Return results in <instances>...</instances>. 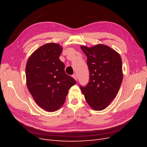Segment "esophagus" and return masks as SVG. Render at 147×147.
I'll return each mask as SVG.
<instances>
[{"mask_svg":"<svg viewBox=\"0 0 147 147\" xmlns=\"http://www.w3.org/2000/svg\"><path fill=\"white\" fill-rule=\"evenodd\" d=\"M72 77H73V78L75 80H77V78H78V77H77V74H74V75H72Z\"/></svg>","mask_w":147,"mask_h":147,"instance_id":"esophagus-1","label":"esophagus"}]
</instances>
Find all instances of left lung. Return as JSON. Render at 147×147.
<instances>
[{"instance_id": "left-lung-1", "label": "left lung", "mask_w": 147, "mask_h": 147, "mask_svg": "<svg viewBox=\"0 0 147 147\" xmlns=\"http://www.w3.org/2000/svg\"><path fill=\"white\" fill-rule=\"evenodd\" d=\"M81 49L87 56L90 79L85 86L80 88L92 109L104 110L116 97L122 83L121 56L102 44L91 48L82 46Z\"/></svg>"}]
</instances>
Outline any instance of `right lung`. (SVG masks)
<instances>
[{
    "instance_id": "obj_1",
    "label": "right lung",
    "mask_w": 147,
    "mask_h": 147,
    "mask_svg": "<svg viewBox=\"0 0 147 147\" xmlns=\"http://www.w3.org/2000/svg\"><path fill=\"white\" fill-rule=\"evenodd\" d=\"M63 48L47 43L35 51L26 67V83L36 103L48 112H54L64 103L69 89L76 81L65 72L59 59Z\"/></svg>"
}]
</instances>
